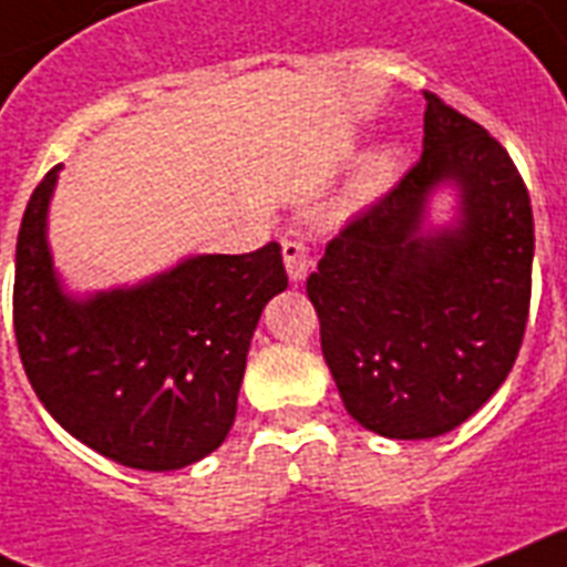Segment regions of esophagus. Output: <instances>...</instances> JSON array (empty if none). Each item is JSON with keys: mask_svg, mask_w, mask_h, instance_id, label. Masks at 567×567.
<instances>
[{"mask_svg": "<svg viewBox=\"0 0 567 567\" xmlns=\"http://www.w3.org/2000/svg\"><path fill=\"white\" fill-rule=\"evenodd\" d=\"M284 266H287V275L292 284H301L310 272V249H307V243L303 240H287L284 243Z\"/></svg>", "mask_w": 567, "mask_h": 567, "instance_id": "34e87169", "label": "esophagus"}]
</instances>
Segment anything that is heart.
<instances>
[{
    "label": "heart",
    "mask_w": 567,
    "mask_h": 567,
    "mask_svg": "<svg viewBox=\"0 0 567 567\" xmlns=\"http://www.w3.org/2000/svg\"><path fill=\"white\" fill-rule=\"evenodd\" d=\"M400 162H402L400 147H382L379 153H373V156L362 165V171H359L353 188H350V205L359 208V205L377 199V196L382 194V190L391 185V179L396 176Z\"/></svg>",
    "instance_id": "b5f03b06"
}]
</instances>
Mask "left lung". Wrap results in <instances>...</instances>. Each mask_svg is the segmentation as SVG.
<instances>
[{"instance_id": "8db88e82", "label": "left lung", "mask_w": 567, "mask_h": 567, "mask_svg": "<svg viewBox=\"0 0 567 567\" xmlns=\"http://www.w3.org/2000/svg\"><path fill=\"white\" fill-rule=\"evenodd\" d=\"M425 95L423 156L327 243L307 295L344 409L368 432L425 441L502 388L530 310L533 210L507 150ZM456 188V219L427 199Z\"/></svg>"}]
</instances>
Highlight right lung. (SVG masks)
<instances>
[{"label": "right lung", "mask_w": 567, "mask_h": 567, "mask_svg": "<svg viewBox=\"0 0 567 567\" xmlns=\"http://www.w3.org/2000/svg\"><path fill=\"white\" fill-rule=\"evenodd\" d=\"M58 173L34 188L17 237L13 333L28 382L110 461L147 472L203 461L234 423L260 312L289 284L280 246L194 255L133 287L72 295L49 249Z\"/></svg>", "instance_id": "right-lung-1"}]
</instances>
